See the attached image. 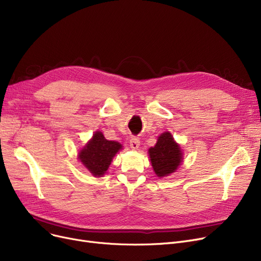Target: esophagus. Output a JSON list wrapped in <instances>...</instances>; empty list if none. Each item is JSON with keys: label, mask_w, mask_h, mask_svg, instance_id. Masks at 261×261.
Here are the masks:
<instances>
[{"label": "esophagus", "mask_w": 261, "mask_h": 261, "mask_svg": "<svg viewBox=\"0 0 261 261\" xmlns=\"http://www.w3.org/2000/svg\"><path fill=\"white\" fill-rule=\"evenodd\" d=\"M130 144V147L133 149V150H136L139 147H140V140L138 138H132L129 142Z\"/></svg>", "instance_id": "1"}]
</instances>
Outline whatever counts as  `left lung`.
<instances>
[{"label": "left lung", "instance_id": "1", "mask_svg": "<svg viewBox=\"0 0 261 261\" xmlns=\"http://www.w3.org/2000/svg\"><path fill=\"white\" fill-rule=\"evenodd\" d=\"M153 170L159 177H164L174 172L181 165L183 152L170 132L162 133L154 147L148 150Z\"/></svg>", "mask_w": 261, "mask_h": 261}]
</instances>
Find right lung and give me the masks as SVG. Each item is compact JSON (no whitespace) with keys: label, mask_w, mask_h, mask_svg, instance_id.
Returning <instances> with one entry per match:
<instances>
[{"label":"right lung","mask_w":261,"mask_h":261,"mask_svg":"<svg viewBox=\"0 0 261 261\" xmlns=\"http://www.w3.org/2000/svg\"><path fill=\"white\" fill-rule=\"evenodd\" d=\"M122 149L118 142L108 141L100 131H96L93 138L80 150L78 159L94 176L106 173L115 154Z\"/></svg>","instance_id":"add662e5"}]
</instances>
